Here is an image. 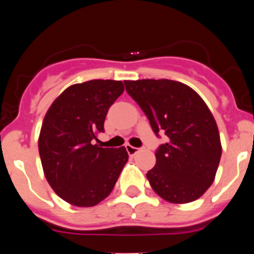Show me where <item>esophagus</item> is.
Segmentation results:
<instances>
[{
    "mask_svg": "<svg viewBox=\"0 0 254 254\" xmlns=\"http://www.w3.org/2000/svg\"><path fill=\"white\" fill-rule=\"evenodd\" d=\"M125 147H127V153H129V155H131V156L135 155V153H137L140 150H141L140 147H134V146H131V145H127Z\"/></svg>",
    "mask_w": 254,
    "mask_h": 254,
    "instance_id": "1",
    "label": "esophagus"
}]
</instances>
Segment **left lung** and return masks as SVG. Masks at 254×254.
I'll use <instances>...</instances> for the list:
<instances>
[{
	"label": "left lung",
	"mask_w": 254,
	"mask_h": 254,
	"mask_svg": "<svg viewBox=\"0 0 254 254\" xmlns=\"http://www.w3.org/2000/svg\"><path fill=\"white\" fill-rule=\"evenodd\" d=\"M156 136V166L146 173L153 190L170 203L196 200L214 182L221 158L216 122L190 87L171 79L124 81Z\"/></svg>",
	"instance_id": "8db88e82"
}]
</instances>
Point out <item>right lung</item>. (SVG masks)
Returning <instances> with one entry per match:
<instances>
[{
    "instance_id": "1",
    "label": "right lung",
    "mask_w": 254,
    "mask_h": 254,
    "mask_svg": "<svg viewBox=\"0 0 254 254\" xmlns=\"http://www.w3.org/2000/svg\"><path fill=\"white\" fill-rule=\"evenodd\" d=\"M123 92V82L114 79L73 84L45 115L39 136L43 170L54 191L72 205L93 206L106 199L127 162L125 147L93 145Z\"/></svg>"
}]
</instances>
